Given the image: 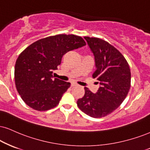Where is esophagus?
<instances>
[{
    "mask_svg": "<svg viewBox=\"0 0 150 150\" xmlns=\"http://www.w3.org/2000/svg\"><path fill=\"white\" fill-rule=\"evenodd\" d=\"M78 85H77L76 83H71V87H74V86H77Z\"/></svg>",
    "mask_w": 150,
    "mask_h": 150,
    "instance_id": "1",
    "label": "esophagus"
}]
</instances>
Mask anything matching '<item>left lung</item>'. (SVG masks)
<instances>
[{
    "label": "left lung",
    "mask_w": 150,
    "mask_h": 150,
    "mask_svg": "<svg viewBox=\"0 0 150 150\" xmlns=\"http://www.w3.org/2000/svg\"><path fill=\"white\" fill-rule=\"evenodd\" d=\"M95 56L96 70L92 74L98 80L95 94L85 87V95L77 101L79 108L88 115L99 118L111 113L120 106L131 87L129 64L113 46L99 38L84 37Z\"/></svg>",
    "instance_id": "obj_1"
}]
</instances>
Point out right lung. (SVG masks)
<instances>
[{"instance_id": "obj_1", "label": "right lung", "mask_w": 150, "mask_h": 150, "mask_svg": "<svg viewBox=\"0 0 150 150\" xmlns=\"http://www.w3.org/2000/svg\"><path fill=\"white\" fill-rule=\"evenodd\" d=\"M86 44L74 35H57L41 39L18 55L14 67L16 90L28 106L44 111L54 108L70 83L53 76L63 55Z\"/></svg>"}]
</instances>
